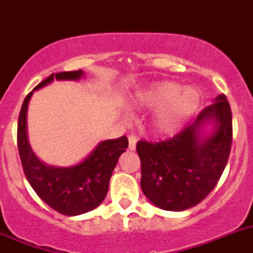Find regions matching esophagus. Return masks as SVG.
Returning <instances> with one entry per match:
<instances>
[{"label":"esophagus","mask_w":253,"mask_h":253,"mask_svg":"<svg viewBox=\"0 0 253 253\" xmlns=\"http://www.w3.org/2000/svg\"><path fill=\"white\" fill-rule=\"evenodd\" d=\"M129 151H135L137 146V137L135 135H129Z\"/></svg>","instance_id":"34e87169"}]
</instances>
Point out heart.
I'll return each instance as SVG.
<instances>
[{
    "label": "heart",
    "instance_id": "heart-1",
    "mask_svg": "<svg viewBox=\"0 0 253 253\" xmlns=\"http://www.w3.org/2000/svg\"><path fill=\"white\" fill-rule=\"evenodd\" d=\"M129 104L138 110L158 109L152 119V131L157 137H169L180 131L198 113L202 93L195 87L158 81L138 90Z\"/></svg>",
    "mask_w": 253,
    "mask_h": 253
}]
</instances>
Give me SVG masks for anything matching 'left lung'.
Returning <instances> with one entry per match:
<instances>
[{
    "instance_id": "8db88e82",
    "label": "left lung",
    "mask_w": 253,
    "mask_h": 253,
    "mask_svg": "<svg viewBox=\"0 0 253 253\" xmlns=\"http://www.w3.org/2000/svg\"><path fill=\"white\" fill-rule=\"evenodd\" d=\"M231 146V106L225 95H219L193 124L171 139L138 142L143 194L163 210L182 211L195 207L215 187Z\"/></svg>"
}]
</instances>
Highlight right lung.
I'll list each match as a JSON object with an SVG mask.
<instances>
[{"mask_svg": "<svg viewBox=\"0 0 253 253\" xmlns=\"http://www.w3.org/2000/svg\"><path fill=\"white\" fill-rule=\"evenodd\" d=\"M84 71L53 73L40 82L22 102L17 123V147L29 184L44 203L63 215L75 216L91 211L104 202L118 160L128 148V138L100 142L93 151L73 166L57 167L40 161L28 138V106L35 90L57 81H78Z\"/></svg>", "mask_w": 253, "mask_h": 253, "instance_id": "obj_1", "label": "right lung"}]
</instances>
